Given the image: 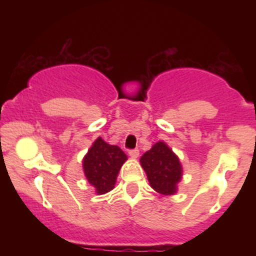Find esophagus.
<instances>
[{
  "label": "esophagus",
  "instance_id": "obj_1",
  "mask_svg": "<svg viewBox=\"0 0 256 256\" xmlns=\"http://www.w3.org/2000/svg\"><path fill=\"white\" fill-rule=\"evenodd\" d=\"M128 155H130L132 158H137L138 155H140V150H138V149H130V150H128Z\"/></svg>",
  "mask_w": 256,
  "mask_h": 256
}]
</instances>
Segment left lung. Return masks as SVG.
<instances>
[{
    "mask_svg": "<svg viewBox=\"0 0 256 256\" xmlns=\"http://www.w3.org/2000/svg\"><path fill=\"white\" fill-rule=\"evenodd\" d=\"M150 186L162 195H173L182 178L179 158L164 142H158L140 158Z\"/></svg>",
    "mask_w": 256,
    "mask_h": 256,
    "instance_id": "1",
    "label": "left lung"
}]
</instances>
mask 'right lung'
Returning <instances> with one entry per match:
<instances>
[{
    "label": "right lung",
    "mask_w": 256,
    "mask_h": 256,
    "mask_svg": "<svg viewBox=\"0 0 256 256\" xmlns=\"http://www.w3.org/2000/svg\"><path fill=\"white\" fill-rule=\"evenodd\" d=\"M128 156L118 146H110L98 137L83 160L85 177L98 194L110 192Z\"/></svg>",
    "instance_id": "obj_1"
}]
</instances>
